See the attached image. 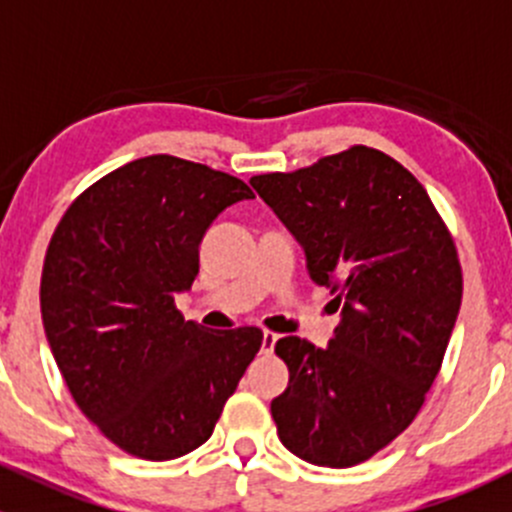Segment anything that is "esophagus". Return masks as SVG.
<instances>
[{"mask_svg":"<svg viewBox=\"0 0 512 512\" xmlns=\"http://www.w3.org/2000/svg\"><path fill=\"white\" fill-rule=\"evenodd\" d=\"M277 334L275 332H265L262 334V354H272V349H275L277 344Z\"/></svg>","mask_w":512,"mask_h":512,"instance_id":"esophagus-1","label":"esophagus"}]
</instances>
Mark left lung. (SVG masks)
<instances>
[{"instance_id": "left-lung-1", "label": "left lung", "mask_w": 512, "mask_h": 512, "mask_svg": "<svg viewBox=\"0 0 512 512\" xmlns=\"http://www.w3.org/2000/svg\"><path fill=\"white\" fill-rule=\"evenodd\" d=\"M250 183L342 307L324 349L275 344L289 369L270 406L277 436L314 466L364 463L409 428L441 369L463 297L451 232L423 185L376 148Z\"/></svg>"}]
</instances>
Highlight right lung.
Returning a JSON list of instances; mask_svg holds the SVG:
<instances>
[{
	"label": "right lung",
	"mask_w": 512,
	"mask_h": 512,
	"mask_svg": "<svg viewBox=\"0 0 512 512\" xmlns=\"http://www.w3.org/2000/svg\"><path fill=\"white\" fill-rule=\"evenodd\" d=\"M250 198L240 178L148 156L96 180L56 225L39 292L46 342L76 406L131 456L203 446L260 352L257 327L210 332L175 309L205 230Z\"/></svg>",
	"instance_id": "1"
}]
</instances>
